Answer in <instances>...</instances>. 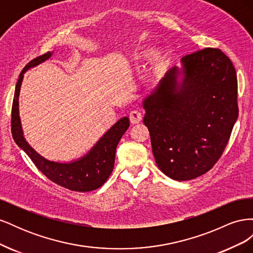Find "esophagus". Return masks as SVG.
Wrapping results in <instances>:
<instances>
[{
	"instance_id": "obj_1",
	"label": "esophagus",
	"mask_w": 253,
	"mask_h": 253,
	"mask_svg": "<svg viewBox=\"0 0 253 253\" xmlns=\"http://www.w3.org/2000/svg\"><path fill=\"white\" fill-rule=\"evenodd\" d=\"M141 119H142V114L139 111H132L129 113V121H131L133 125L139 124Z\"/></svg>"
}]
</instances>
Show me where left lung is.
<instances>
[{"label":"left lung","mask_w":253,"mask_h":253,"mask_svg":"<svg viewBox=\"0 0 253 253\" xmlns=\"http://www.w3.org/2000/svg\"><path fill=\"white\" fill-rule=\"evenodd\" d=\"M159 170L190 180L212 169L239 116L235 68L218 48L181 58L142 102Z\"/></svg>","instance_id":"1"}]
</instances>
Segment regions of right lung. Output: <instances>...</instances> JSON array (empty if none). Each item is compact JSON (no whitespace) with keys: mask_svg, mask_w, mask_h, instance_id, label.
I'll use <instances>...</instances> for the list:
<instances>
[{"mask_svg":"<svg viewBox=\"0 0 253 253\" xmlns=\"http://www.w3.org/2000/svg\"><path fill=\"white\" fill-rule=\"evenodd\" d=\"M52 56V51H48L38 57L23 68L19 76V80L14 90V97L11 109V133L19 147L24 151L35 166L48 179L57 185L77 192H88L100 188L109 178L115 164L116 148L122 135L129 126L127 117L121 118L106 132L87 154L71 163L51 162L37 153L23 135L21 119L19 116V95L24 74L30 67L37 66Z\"/></svg>","mask_w":253,"mask_h":253,"instance_id":"right-lung-1","label":"right lung"}]
</instances>
